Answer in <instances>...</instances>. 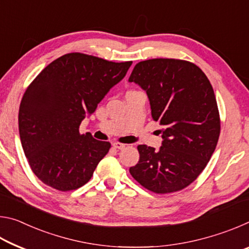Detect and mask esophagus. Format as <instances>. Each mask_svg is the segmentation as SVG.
I'll return each mask as SVG.
<instances>
[{"label":"esophagus","mask_w":249,"mask_h":249,"mask_svg":"<svg viewBox=\"0 0 249 249\" xmlns=\"http://www.w3.org/2000/svg\"><path fill=\"white\" fill-rule=\"evenodd\" d=\"M113 147H114V148H116V149L122 150V149L125 148V144H121V142H114V144H113Z\"/></svg>","instance_id":"1"}]
</instances>
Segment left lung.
Here are the masks:
<instances>
[{"label":"left lung","instance_id":"1","mask_svg":"<svg viewBox=\"0 0 249 249\" xmlns=\"http://www.w3.org/2000/svg\"><path fill=\"white\" fill-rule=\"evenodd\" d=\"M128 81L146 92L151 116L162 126L160 148L138 146L130 175L155 193L182 190L203 171L220 136L213 88L199 67L178 59L138 62Z\"/></svg>","mask_w":249,"mask_h":249}]
</instances>
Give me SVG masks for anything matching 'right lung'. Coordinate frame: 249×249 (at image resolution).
<instances>
[{
  "mask_svg": "<svg viewBox=\"0 0 249 249\" xmlns=\"http://www.w3.org/2000/svg\"><path fill=\"white\" fill-rule=\"evenodd\" d=\"M130 66L71 53L49 64L27 88L19 107V137L29 166L45 184L69 191L91 179L111 144L80 134V124Z\"/></svg>",
  "mask_w": 249,
  "mask_h": 249,
  "instance_id": "add662e5",
  "label": "right lung"
}]
</instances>
